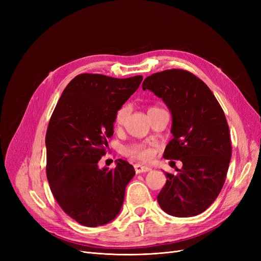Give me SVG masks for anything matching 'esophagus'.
Returning <instances> with one entry per match:
<instances>
[{
    "mask_svg": "<svg viewBox=\"0 0 261 261\" xmlns=\"http://www.w3.org/2000/svg\"><path fill=\"white\" fill-rule=\"evenodd\" d=\"M134 169H135V172L137 173V174L151 171V169H150L149 167H146V165H141V164H135L134 165Z\"/></svg>",
    "mask_w": 261,
    "mask_h": 261,
    "instance_id": "obj_1",
    "label": "esophagus"
}]
</instances>
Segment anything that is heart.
Masks as SVG:
<instances>
[{"label": "heart", "mask_w": 261, "mask_h": 261, "mask_svg": "<svg viewBox=\"0 0 261 261\" xmlns=\"http://www.w3.org/2000/svg\"><path fill=\"white\" fill-rule=\"evenodd\" d=\"M152 109H155V108H150L149 110H152ZM127 113H128V108L126 106L118 109L115 114V123L122 124L125 121L126 116H127ZM125 153L130 158H134V159H139V160H149L152 155L151 150L140 144H133L128 146L125 149Z\"/></svg>", "instance_id": "1"}]
</instances>
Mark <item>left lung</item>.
<instances>
[{"label":"left lung","instance_id":"obj_1","mask_svg":"<svg viewBox=\"0 0 261 261\" xmlns=\"http://www.w3.org/2000/svg\"><path fill=\"white\" fill-rule=\"evenodd\" d=\"M143 89L161 98L172 114L173 139L163 156L183 163L177 174H165L167 183L158 202L173 217L199 215L220 194L231 161L230 130L223 110L209 87L184 69L148 76Z\"/></svg>","mask_w":261,"mask_h":261}]
</instances>
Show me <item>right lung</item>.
Here are the masks:
<instances>
[{
  "instance_id": "obj_1",
  "label": "right lung",
  "mask_w": 261,
  "mask_h": 261,
  "mask_svg": "<svg viewBox=\"0 0 261 261\" xmlns=\"http://www.w3.org/2000/svg\"><path fill=\"white\" fill-rule=\"evenodd\" d=\"M143 76L113 78L81 74L66 86L45 135L46 177L66 215L85 226L112 221L122 208L125 188L135 175L127 161L114 170L98 162L113 136L117 110L137 90Z\"/></svg>"
}]
</instances>
